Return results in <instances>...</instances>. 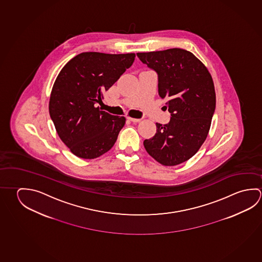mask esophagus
<instances>
[{
  "label": "esophagus",
  "instance_id": "1",
  "mask_svg": "<svg viewBox=\"0 0 262 262\" xmlns=\"http://www.w3.org/2000/svg\"><path fill=\"white\" fill-rule=\"evenodd\" d=\"M128 120H130L132 122H139V121H141L140 119H134V118H128Z\"/></svg>",
  "mask_w": 262,
  "mask_h": 262
}]
</instances>
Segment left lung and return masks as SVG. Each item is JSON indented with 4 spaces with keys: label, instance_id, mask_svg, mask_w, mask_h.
Instances as JSON below:
<instances>
[{
    "label": "left lung",
    "instance_id": "obj_1",
    "mask_svg": "<svg viewBox=\"0 0 262 262\" xmlns=\"http://www.w3.org/2000/svg\"><path fill=\"white\" fill-rule=\"evenodd\" d=\"M138 58L158 75V93L166 99L169 122L156 123V135L144 140L147 152L163 165L191 158L206 140L215 111L211 74L201 60L182 49L140 52Z\"/></svg>",
    "mask_w": 262,
    "mask_h": 262
}]
</instances>
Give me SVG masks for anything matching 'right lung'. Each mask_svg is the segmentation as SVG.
Returning a JSON list of instances; mask_svg holds the SVG:
<instances>
[{
    "instance_id": "1",
    "label": "right lung",
    "mask_w": 262,
    "mask_h": 262,
    "mask_svg": "<svg viewBox=\"0 0 262 262\" xmlns=\"http://www.w3.org/2000/svg\"><path fill=\"white\" fill-rule=\"evenodd\" d=\"M134 59V53L83 52L60 71L49 111L60 140L74 156L94 159L114 145L126 119L101 111L98 104Z\"/></svg>"
}]
</instances>
